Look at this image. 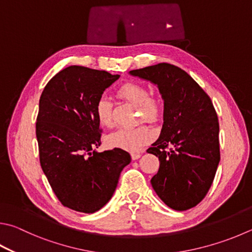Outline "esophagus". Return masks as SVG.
<instances>
[{
    "mask_svg": "<svg viewBox=\"0 0 252 252\" xmlns=\"http://www.w3.org/2000/svg\"><path fill=\"white\" fill-rule=\"evenodd\" d=\"M141 155H142L141 153H132L131 158H132V159H138L141 158Z\"/></svg>",
    "mask_w": 252,
    "mask_h": 252,
    "instance_id": "obj_1",
    "label": "esophagus"
}]
</instances>
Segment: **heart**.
I'll return each instance as SVG.
<instances>
[{"instance_id": "b5f03b06", "label": "heart", "mask_w": 252, "mask_h": 252, "mask_svg": "<svg viewBox=\"0 0 252 252\" xmlns=\"http://www.w3.org/2000/svg\"><path fill=\"white\" fill-rule=\"evenodd\" d=\"M118 94L126 101L139 107V117L144 120L154 121L159 114V104L157 100L149 97V91L144 86L140 84L123 85L118 90ZM95 117L102 126L111 127L112 106L110 100L101 97L95 104ZM153 139V132L148 126L140 125L134 127H126L113 132L107 138V144L110 148H118L126 151H138L142 146Z\"/></svg>"}]
</instances>
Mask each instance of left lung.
Wrapping results in <instances>:
<instances>
[{
    "label": "left lung",
    "mask_w": 252,
    "mask_h": 252,
    "mask_svg": "<svg viewBox=\"0 0 252 252\" xmlns=\"http://www.w3.org/2000/svg\"><path fill=\"white\" fill-rule=\"evenodd\" d=\"M129 74L157 85L164 100L161 134L148 149L159 159L158 172L151 180L153 189L172 209L195 207L208 193L220 161L212 100L186 71L171 63Z\"/></svg>",
    "instance_id": "1"
}]
</instances>
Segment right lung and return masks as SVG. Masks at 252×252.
I'll list each match as a JSON object with an SVG mask.
<instances>
[{
    "label": "right lung",
    "instance_id": "obj_1",
    "mask_svg": "<svg viewBox=\"0 0 252 252\" xmlns=\"http://www.w3.org/2000/svg\"><path fill=\"white\" fill-rule=\"evenodd\" d=\"M119 77L69 66L48 81L40 95L36 120L40 166L59 202L76 212L102 208L131 162L121 149L95 151L102 132L95 104Z\"/></svg>",
    "mask_w": 252,
    "mask_h": 252
}]
</instances>
